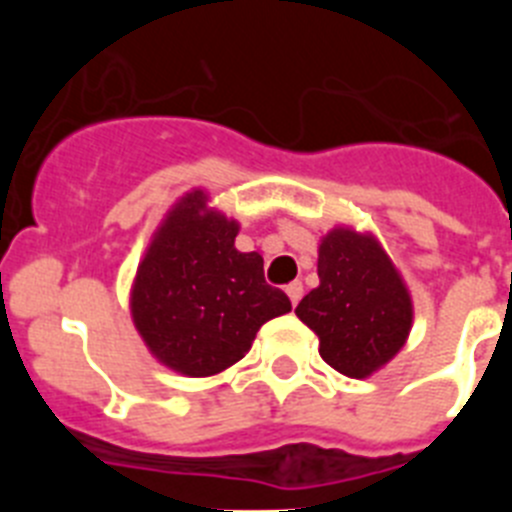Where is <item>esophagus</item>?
Here are the masks:
<instances>
[{"instance_id": "1", "label": "esophagus", "mask_w": 512, "mask_h": 512, "mask_svg": "<svg viewBox=\"0 0 512 512\" xmlns=\"http://www.w3.org/2000/svg\"><path fill=\"white\" fill-rule=\"evenodd\" d=\"M284 292H287L289 302H292V305H297V302H300V297H302V282L287 284V289H284Z\"/></svg>"}]
</instances>
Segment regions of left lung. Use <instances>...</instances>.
<instances>
[{"label": "left lung", "instance_id": "obj_1", "mask_svg": "<svg viewBox=\"0 0 512 512\" xmlns=\"http://www.w3.org/2000/svg\"><path fill=\"white\" fill-rule=\"evenodd\" d=\"M318 277V287L297 305V318L320 338L325 364L351 379L372 377L410 336L408 284L377 235L348 225L320 238Z\"/></svg>", "mask_w": 512, "mask_h": 512}]
</instances>
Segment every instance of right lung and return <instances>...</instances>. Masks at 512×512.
I'll use <instances>...</instances> for the list:
<instances>
[{"label": "right lung", "instance_id": "right-lung-1", "mask_svg": "<svg viewBox=\"0 0 512 512\" xmlns=\"http://www.w3.org/2000/svg\"><path fill=\"white\" fill-rule=\"evenodd\" d=\"M241 225L210 207L205 189L171 205L130 289L135 330L158 364L212 377L248 354L261 325L292 310L264 279L259 253L235 248Z\"/></svg>", "mask_w": 512, "mask_h": 512}]
</instances>
